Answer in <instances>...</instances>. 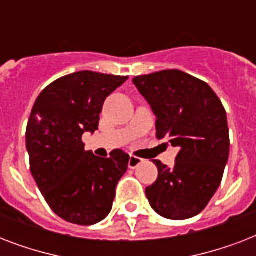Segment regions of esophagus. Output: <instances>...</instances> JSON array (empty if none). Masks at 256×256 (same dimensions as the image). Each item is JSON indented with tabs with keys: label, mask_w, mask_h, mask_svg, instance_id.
Here are the masks:
<instances>
[{
	"label": "esophagus",
	"mask_w": 256,
	"mask_h": 256,
	"mask_svg": "<svg viewBox=\"0 0 256 256\" xmlns=\"http://www.w3.org/2000/svg\"><path fill=\"white\" fill-rule=\"evenodd\" d=\"M142 162H144V160H142V158H138V156H130V160H128V168H136L140 164H142Z\"/></svg>",
	"instance_id": "1"
}]
</instances>
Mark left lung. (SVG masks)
I'll list each match as a JSON object with an SVG mask.
<instances>
[{
  "instance_id": "obj_1",
  "label": "left lung",
  "mask_w": 256,
  "mask_h": 256,
  "mask_svg": "<svg viewBox=\"0 0 256 256\" xmlns=\"http://www.w3.org/2000/svg\"><path fill=\"white\" fill-rule=\"evenodd\" d=\"M132 82L156 116V138L179 148L174 168L154 160L158 178L146 187L150 206L164 218H192L222 182L230 152L226 110L206 82L180 70L138 76Z\"/></svg>"
}]
</instances>
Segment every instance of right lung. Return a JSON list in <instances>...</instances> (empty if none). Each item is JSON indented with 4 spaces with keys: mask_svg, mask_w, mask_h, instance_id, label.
Returning a JSON list of instances; mask_svg holds the SVG:
<instances>
[{
    "mask_svg": "<svg viewBox=\"0 0 256 256\" xmlns=\"http://www.w3.org/2000/svg\"><path fill=\"white\" fill-rule=\"evenodd\" d=\"M128 77L77 72L46 86L26 128L30 171L49 207L66 222L90 226L112 211L128 154L85 152L82 134L98 130L104 100Z\"/></svg>",
    "mask_w": 256,
    "mask_h": 256,
    "instance_id": "1",
    "label": "right lung"
}]
</instances>
